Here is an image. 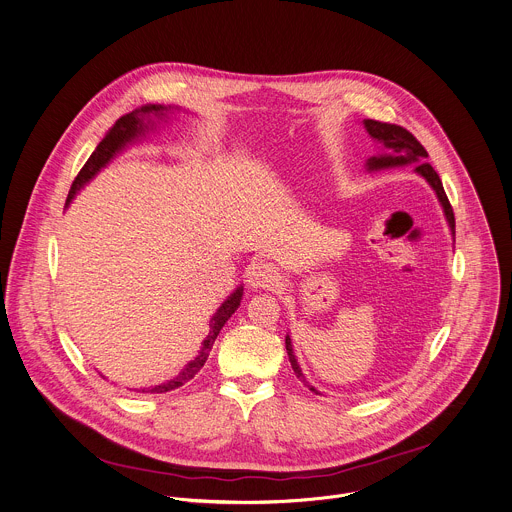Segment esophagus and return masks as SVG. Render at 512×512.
I'll use <instances>...</instances> for the list:
<instances>
[{
  "label": "esophagus",
  "instance_id": "obj_1",
  "mask_svg": "<svg viewBox=\"0 0 512 512\" xmlns=\"http://www.w3.org/2000/svg\"><path fill=\"white\" fill-rule=\"evenodd\" d=\"M246 276L252 288H274L278 284V272L270 262H254Z\"/></svg>",
  "mask_w": 512,
  "mask_h": 512
}]
</instances>
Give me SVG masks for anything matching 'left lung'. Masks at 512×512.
Returning a JSON list of instances; mask_svg holds the SVG:
<instances>
[{"mask_svg":"<svg viewBox=\"0 0 512 512\" xmlns=\"http://www.w3.org/2000/svg\"><path fill=\"white\" fill-rule=\"evenodd\" d=\"M363 127L369 133V137L381 145V153L369 157L367 163H365V169L367 171H381V169L403 167V165L416 163L414 171L418 175H422L430 183V187L436 191V197H438L440 206L444 210L446 222H448L452 238H454L456 236V222H454L452 206H450V201L446 197V191H444V185H442L438 173L434 171V167L430 163H424L426 157H428V151L422 147V143L410 131H405L399 125H389V123H379V121H373V119H365ZM286 353H288V361H290L298 381L304 383V387H309L311 391L319 393L309 381L304 379V373H302V369H300V365H298V361L294 357L292 341H290L288 335H286Z\"/></svg>","mask_w":512,"mask_h":512,"instance_id":"left-lung-1","label":"left lung"}]
</instances>
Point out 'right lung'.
<instances>
[{"mask_svg": "<svg viewBox=\"0 0 512 512\" xmlns=\"http://www.w3.org/2000/svg\"><path fill=\"white\" fill-rule=\"evenodd\" d=\"M173 111V107H163V105H145L141 109H135L133 113L121 117L113 129H109V133L105 135V139H102L98 143V147L94 149V153L88 157V161L84 163V167L80 169V173L76 175L72 187H70V193H68V199H66V208L70 206V201L74 199V195L102 169L107 167L109 161L121 153L127 145L131 143H137L139 137H143L145 133H149V129L155 127V121H163L169 117V113ZM242 294H244V286H238L224 302L220 309L214 313L212 321H210V333L208 337L203 339L201 343V349L199 353L195 355V359H191L177 377L161 383V385H155V387H145L141 389L143 393H167V391H173L181 385H185L189 379H193L199 369L203 367V363L208 361L210 357V351L222 331V327L228 323V319L238 311V306L242 302Z\"/></svg>", "mask_w": 512, "mask_h": 512, "instance_id": "1", "label": "right lung"}]
</instances>
